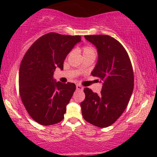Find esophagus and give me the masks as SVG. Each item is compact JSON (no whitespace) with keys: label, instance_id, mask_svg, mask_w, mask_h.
I'll list each match as a JSON object with an SVG mask.
<instances>
[{"label":"esophagus","instance_id":"esophagus-1","mask_svg":"<svg viewBox=\"0 0 157 157\" xmlns=\"http://www.w3.org/2000/svg\"><path fill=\"white\" fill-rule=\"evenodd\" d=\"M76 88L77 90H79V91H82L83 90V87L82 86H80V85H77Z\"/></svg>","mask_w":157,"mask_h":157}]
</instances>
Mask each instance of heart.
<instances>
[{
  "label": "heart",
  "mask_w": 157,
  "mask_h": 157,
  "mask_svg": "<svg viewBox=\"0 0 157 157\" xmlns=\"http://www.w3.org/2000/svg\"><path fill=\"white\" fill-rule=\"evenodd\" d=\"M82 52H83V56L86 55H95L96 54V52H95L94 48L91 47V46H84L82 48Z\"/></svg>",
  "instance_id": "1"
}]
</instances>
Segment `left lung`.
<instances>
[{
    "mask_svg": "<svg viewBox=\"0 0 157 157\" xmlns=\"http://www.w3.org/2000/svg\"><path fill=\"white\" fill-rule=\"evenodd\" d=\"M97 48L98 59L91 75L102 84L100 94L85 88L80 103L82 114L89 123L106 128L125 111L134 89V72L128 55L117 40L108 35H86Z\"/></svg>",
    "mask_w": 157,
    "mask_h": 157,
    "instance_id": "obj_1",
    "label": "left lung"
}]
</instances>
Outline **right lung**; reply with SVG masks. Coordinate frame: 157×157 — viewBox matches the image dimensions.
<instances>
[{"mask_svg": "<svg viewBox=\"0 0 157 157\" xmlns=\"http://www.w3.org/2000/svg\"><path fill=\"white\" fill-rule=\"evenodd\" d=\"M80 36L46 34L35 41L21 61L19 91L27 112L42 125L58 123L64 118L76 86L62 83L53 78L57 67L63 69V62Z\"/></svg>", "mask_w": 157, "mask_h": 157, "instance_id": "right-lung-1", "label": "right lung"}]
</instances>
